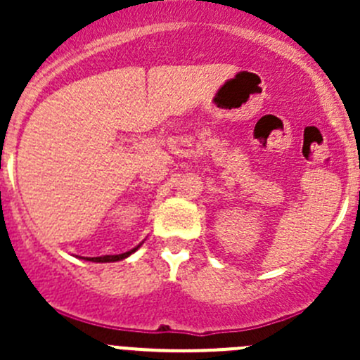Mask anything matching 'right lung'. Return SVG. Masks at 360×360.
Returning <instances> with one entry per match:
<instances>
[{"mask_svg":"<svg viewBox=\"0 0 360 360\" xmlns=\"http://www.w3.org/2000/svg\"><path fill=\"white\" fill-rule=\"evenodd\" d=\"M139 245H141V244H139ZM139 245H137V248H134L132 250H129V252L116 254V256H99V257H92V259H89V261H96V263H111V261H122V259H125V257H129L132 252H136V250L139 249Z\"/></svg>","mask_w":360,"mask_h":360,"instance_id":"obj_1","label":"right lung"}]
</instances>
